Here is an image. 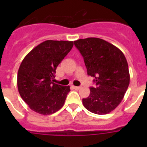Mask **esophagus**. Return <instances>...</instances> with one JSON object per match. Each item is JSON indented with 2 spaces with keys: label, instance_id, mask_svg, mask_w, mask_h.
Returning <instances> with one entry per match:
<instances>
[{
  "label": "esophagus",
  "instance_id": "obj_1",
  "mask_svg": "<svg viewBox=\"0 0 147 147\" xmlns=\"http://www.w3.org/2000/svg\"><path fill=\"white\" fill-rule=\"evenodd\" d=\"M73 88L75 90H80V87L79 86H73Z\"/></svg>",
  "mask_w": 147,
  "mask_h": 147
}]
</instances>
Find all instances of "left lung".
<instances>
[{
  "instance_id": "8db88e82",
  "label": "left lung",
  "mask_w": 147,
  "mask_h": 147,
  "mask_svg": "<svg viewBox=\"0 0 147 147\" xmlns=\"http://www.w3.org/2000/svg\"><path fill=\"white\" fill-rule=\"evenodd\" d=\"M74 45L83 57L88 74L95 78L96 87L90 88L89 96L82 98L90 112L105 115L116 108L129 84L127 61L120 49L96 37L80 39Z\"/></svg>"
}]
</instances>
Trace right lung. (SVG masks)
I'll return each mask as SVG.
<instances>
[{
    "instance_id": "obj_1",
    "label": "right lung",
    "mask_w": 147,
    "mask_h": 147,
    "mask_svg": "<svg viewBox=\"0 0 147 147\" xmlns=\"http://www.w3.org/2000/svg\"><path fill=\"white\" fill-rule=\"evenodd\" d=\"M73 41L46 40L22 61L18 74V91L31 110L50 115L62 108L69 86L53 82L57 67L73 48Z\"/></svg>"
}]
</instances>
